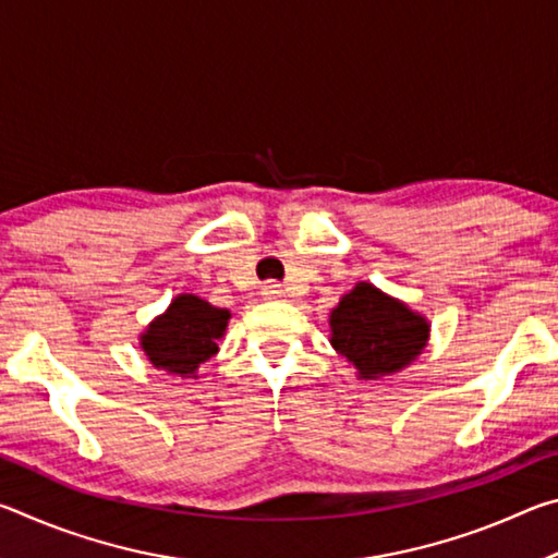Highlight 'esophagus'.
Here are the masks:
<instances>
[{"label":"esophagus","instance_id":"1","mask_svg":"<svg viewBox=\"0 0 558 558\" xmlns=\"http://www.w3.org/2000/svg\"><path fill=\"white\" fill-rule=\"evenodd\" d=\"M260 290H263V298H266V300H280L282 295H286V292H282V288L278 286L276 280H268Z\"/></svg>","mask_w":558,"mask_h":558}]
</instances>
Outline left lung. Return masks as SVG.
Returning a JSON list of instances; mask_svg holds the SVG:
<instances>
[{"label":"left lung","mask_w":558,"mask_h":558,"mask_svg":"<svg viewBox=\"0 0 558 558\" xmlns=\"http://www.w3.org/2000/svg\"><path fill=\"white\" fill-rule=\"evenodd\" d=\"M428 339L426 315L364 280L329 313V344L354 366L362 381L403 372L428 347Z\"/></svg>","instance_id":"1"}]
</instances>
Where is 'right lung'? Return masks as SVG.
Wrapping results in <instances>:
<instances>
[{"instance_id": "right-lung-1", "label": "right lung", "mask_w": 558, "mask_h": 558, "mask_svg": "<svg viewBox=\"0 0 558 558\" xmlns=\"http://www.w3.org/2000/svg\"><path fill=\"white\" fill-rule=\"evenodd\" d=\"M229 319V310L214 307L194 292H179L140 335V349L155 369L196 379L199 366L219 352Z\"/></svg>"}]
</instances>
